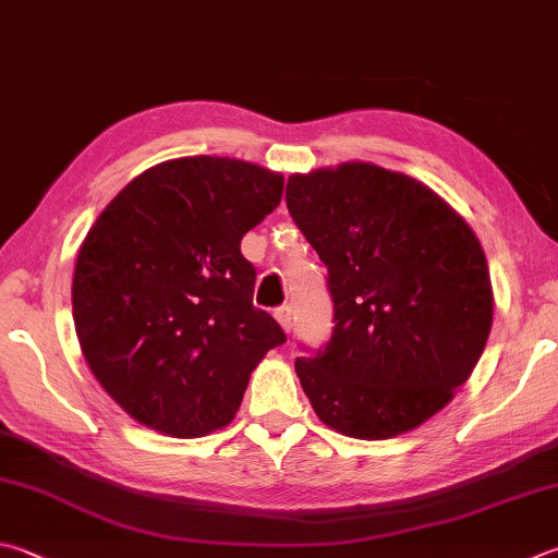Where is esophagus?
<instances>
[{
  "label": "esophagus",
  "instance_id": "esophagus-1",
  "mask_svg": "<svg viewBox=\"0 0 558 558\" xmlns=\"http://www.w3.org/2000/svg\"><path fill=\"white\" fill-rule=\"evenodd\" d=\"M275 318L279 320L283 332H291V306H279L275 311Z\"/></svg>",
  "mask_w": 558,
  "mask_h": 558
}]
</instances>
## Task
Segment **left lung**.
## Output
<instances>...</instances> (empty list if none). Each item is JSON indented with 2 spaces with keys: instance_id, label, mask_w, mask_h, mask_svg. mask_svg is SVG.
I'll return each mask as SVG.
<instances>
[{
  "instance_id": "8db88e82",
  "label": "left lung",
  "mask_w": 558,
  "mask_h": 558,
  "mask_svg": "<svg viewBox=\"0 0 558 558\" xmlns=\"http://www.w3.org/2000/svg\"><path fill=\"white\" fill-rule=\"evenodd\" d=\"M287 208L328 267L335 308L330 340L296 360L315 415L386 439L439 413L493 325L474 230L423 182L369 162L291 174Z\"/></svg>"
}]
</instances>
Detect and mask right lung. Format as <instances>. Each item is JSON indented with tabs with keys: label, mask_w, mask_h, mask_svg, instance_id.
I'll use <instances>...</instances> for the list:
<instances>
[{
	"label": "right lung",
	"mask_w": 558,
	"mask_h": 558,
	"mask_svg": "<svg viewBox=\"0 0 558 558\" xmlns=\"http://www.w3.org/2000/svg\"><path fill=\"white\" fill-rule=\"evenodd\" d=\"M283 177L230 157H180L125 184L94 220L72 277L92 374L133 420L172 437L228 425L250 374L287 335L252 306L240 252Z\"/></svg>",
	"instance_id": "right-lung-1"
}]
</instances>
